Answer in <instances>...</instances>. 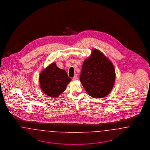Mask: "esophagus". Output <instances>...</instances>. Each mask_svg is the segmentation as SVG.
<instances>
[{"instance_id": "1", "label": "esophagus", "mask_w": 150, "mask_h": 150, "mask_svg": "<svg viewBox=\"0 0 150 150\" xmlns=\"http://www.w3.org/2000/svg\"><path fill=\"white\" fill-rule=\"evenodd\" d=\"M77 79H78V75H77L76 74H75V75H74V76L72 78V80L75 81V80H77Z\"/></svg>"}]
</instances>
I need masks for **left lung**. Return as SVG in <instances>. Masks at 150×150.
Returning <instances> with one entry per match:
<instances>
[{
  "label": "left lung",
  "instance_id": "obj_1",
  "mask_svg": "<svg viewBox=\"0 0 150 150\" xmlns=\"http://www.w3.org/2000/svg\"><path fill=\"white\" fill-rule=\"evenodd\" d=\"M115 76L111 61L100 50L94 49L91 56L84 61L80 80L90 96L101 98L112 90Z\"/></svg>",
  "mask_w": 150,
  "mask_h": 150
}]
</instances>
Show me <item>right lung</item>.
Wrapping results in <instances>:
<instances>
[{
  "label": "right lung",
  "mask_w": 150,
  "mask_h": 150,
  "mask_svg": "<svg viewBox=\"0 0 150 150\" xmlns=\"http://www.w3.org/2000/svg\"><path fill=\"white\" fill-rule=\"evenodd\" d=\"M39 79L43 92L52 98H57L64 92L71 80L67 72L59 69L54 62L41 72Z\"/></svg>",
  "instance_id": "obj_1"
}]
</instances>
